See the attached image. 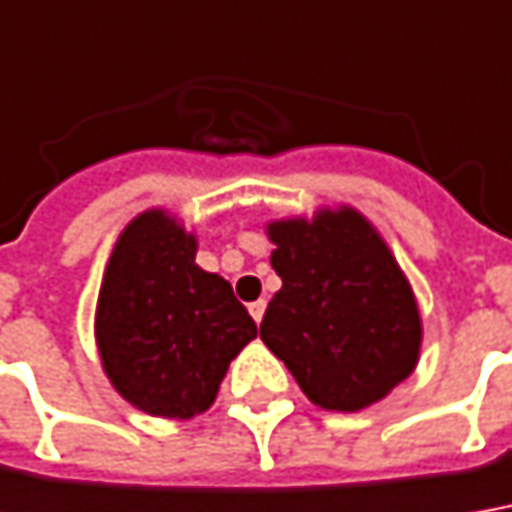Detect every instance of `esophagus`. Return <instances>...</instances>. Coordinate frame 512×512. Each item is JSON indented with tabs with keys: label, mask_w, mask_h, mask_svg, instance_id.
Wrapping results in <instances>:
<instances>
[{
	"label": "esophagus",
	"mask_w": 512,
	"mask_h": 512,
	"mask_svg": "<svg viewBox=\"0 0 512 512\" xmlns=\"http://www.w3.org/2000/svg\"><path fill=\"white\" fill-rule=\"evenodd\" d=\"M249 314H252V319H255V322H260V319H263V314H266V300L252 302V305H249Z\"/></svg>",
	"instance_id": "34e87169"
}]
</instances>
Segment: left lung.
<instances>
[{
    "instance_id": "left-lung-1",
    "label": "left lung",
    "mask_w": 512,
    "mask_h": 512,
    "mask_svg": "<svg viewBox=\"0 0 512 512\" xmlns=\"http://www.w3.org/2000/svg\"><path fill=\"white\" fill-rule=\"evenodd\" d=\"M266 235L283 288L260 339L328 412L387 398L412 375L423 342L415 291L387 241L353 207L271 221Z\"/></svg>"
}]
</instances>
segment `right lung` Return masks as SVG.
I'll use <instances>...</instances> for the list:
<instances>
[{
	"label": "right lung",
	"instance_id": "obj_1",
	"mask_svg": "<svg viewBox=\"0 0 512 512\" xmlns=\"http://www.w3.org/2000/svg\"><path fill=\"white\" fill-rule=\"evenodd\" d=\"M198 241L168 210L120 232L100 283L95 342L111 387L139 412H207L229 361L257 336L232 285L196 263Z\"/></svg>",
	"mask_w": 512,
	"mask_h": 512
}]
</instances>
